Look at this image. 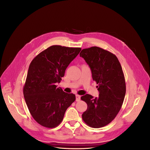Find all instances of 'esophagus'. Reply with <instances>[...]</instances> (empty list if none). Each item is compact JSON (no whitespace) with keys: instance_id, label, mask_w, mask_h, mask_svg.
I'll return each mask as SVG.
<instances>
[{"instance_id":"1","label":"esophagus","mask_w":150,"mask_h":150,"mask_svg":"<svg viewBox=\"0 0 150 150\" xmlns=\"http://www.w3.org/2000/svg\"><path fill=\"white\" fill-rule=\"evenodd\" d=\"M80 99H81V96L79 95H76V101H78L80 100Z\"/></svg>"}]
</instances>
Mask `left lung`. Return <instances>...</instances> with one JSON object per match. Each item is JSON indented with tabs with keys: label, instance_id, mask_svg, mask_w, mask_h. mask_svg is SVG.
Listing matches in <instances>:
<instances>
[{
	"label": "left lung",
	"instance_id": "8db88e82",
	"mask_svg": "<svg viewBox=\"0 0 150 150\" xmlns=\"http://www.w3.org/2000/svg\"><path fill=\"white\" fill-rule=\"evenodd\" d=\"M79 56L90 67L99 92L98 97L90 94L81 97L87 104L82 117L90 127H101L110 123L122 108L126 94L122 68L114 54L98 47L84 49Z\"/></svg>",
	"mask_w": 150,
	"mask_h": 150
}]
</instances>
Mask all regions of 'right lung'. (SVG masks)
I'll return each mask as SVG.
<instances>
[{
  "instance_id": "right-lung-1",
  "label": "right lung",
  "mask_w": 150,
  "mask_h": 150,
  "mask_svg": "<svg viewBox=\"0 0 150 150\" xmlns=\"http://www.w3.org/2000/svg\"><path fill=\"white\" fill-rule=\"evenodd\" d=\"M81 50L79 47L52 46L31 61L23 88L24 98L34 119L49 128L58 126L75 96L64 92L56 83Z\"/></svg>"
}]
</instances>
